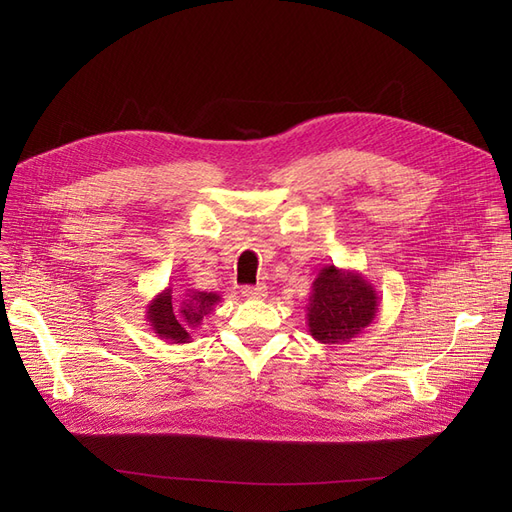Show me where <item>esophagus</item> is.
<instances>
[{"label": "esophagus", "mask_w": 512, "mask_h": 512, "mask_svg": "<svg viewBox=\"0 0 512 512\" xmlns=\"http://www.w3.org/2000/svg\"><path fill=\"white\" fill-rule=\"evenodd\" d=\"M241 294L245 299H265L267 297V286L256 284V286H243Z\"/></svg>", "instance_id": "34e87169"}]
</instances>
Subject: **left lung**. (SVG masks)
I'll list each match as a JSON object with an SVG mask.
<instances>
[{
    "label": "left lung",
    "instance_id": "left-lung-1",
    "mask_svg": "<svg viewBox=\"0 0 512 512\" xmlns=\"http://www.w3.org/2000/svg\"><path fill=\"white\" fill-rule=\"evenodd\" d=\"M307 329L320 344H348L363 333L378 312V292L354 269L324 265L312 284Z\"/></svg>",
    "mask_w": 512,
    "mask_h": 512
}]
</instances>
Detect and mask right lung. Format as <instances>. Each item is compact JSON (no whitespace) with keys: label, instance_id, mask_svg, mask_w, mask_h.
<instances>
[{"label":"right lung","instance_id":"1","mask_svg":"<svg viewBox=\"0 0 512 512\" xmlns=\"http://www.w3.org/2000/svg\"><path fill=\"white\" fill-rule=\"evenodd\" d=\"M222 301L218 292L188 288L175 297L173 288H164L147 305L151 331L166 344H190L192 333Z\"/></svg>","mask_w":512,"mask_h":512}]
</instances>
